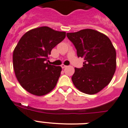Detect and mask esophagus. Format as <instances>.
Here are the masks:
<instances>
[{
  "instance_id": "esophagus-1",
  "label": "esophagus",
  "mask_w": 128,
  "mask_h": 128,
  "mask_svg": "<svg viewBox=\"0 0 128 128\" xmlns=\"http://www.w3.org/2000/svg\"><path fill=\"white\" fill-rule=\"evenodd\" d=\"M61 66H62V68H65V67H66V65H64V64H62V65H61Z\"/></svg>"
}]
</instances>
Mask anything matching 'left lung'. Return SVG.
<instances>
[{"label":"left lung","instance_id":"left-lung-1","mask_svg":"<svg viewBox=\"0 0 128 128\" xmlns=\"http://www.w3.org/2000/svg\"><path fill=\"white\" fill-rule=\"evenodd\" d=\"M66 36L75 46L78 57L84 60L83 67L74 68V85L86 94L100 92L111 81L116 68V54L111 41L91 28L68 32Z\"/></svg>","mask_w":128,"mask_h":128}]
</instances>
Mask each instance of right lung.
Listing matches in <instances>:
<instances>
[{"instance_id":"add662e5","label":"right lung","mask_w":128,"mask_h":128,"mask_svg":"<svg viewBox=\"0 0 128 128\" xmlns=\"http://www.w3.org/2000/svg\"><path fill=\"white\" fill-rule=\"evenodd\" d=\"M65 36V32L40 27L28 30L20 38L13 52L14 70L20 85L28 93L44 96L56 87L62 68L50 65L48 59Z\"/></svg>"}]
</instances>
